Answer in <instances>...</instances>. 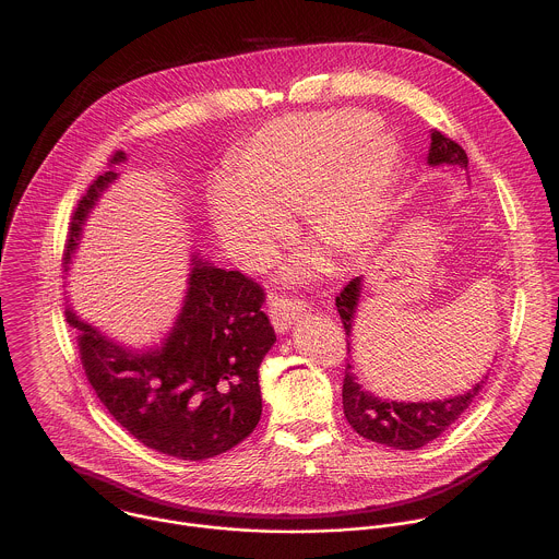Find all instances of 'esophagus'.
Segmentation results:
<instances>
[{
    "label": "esophagus",
    "instance_id": "esophagus-1",
    "mask_svg": "<svg viewBox=\"0 0 559 559\" xmlns=\"http://www.w3.org/2000/svg\"><path fill=\"white\" fill-rule=\"evenodd\" d=\"M306 301L301 299H290L284 295H273L271 297V322L275 331L284 333L295 320L299 319L306 312Z\"/></svg>",
    "mask_w": 559,
    "mask_h": 559
}]
</instances>
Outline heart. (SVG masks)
<instances>
[{
    "instance_id": "b5f03b06",
    "label": "heart",
    "mask_w": 559,
    "mask_h": 559,
    "mask_svg": "<svg viewBox=\"0 0 559 559\" xmlns=\"http://www.w3.org/2000/svg\"><path fill=\"white\" fill-rule=\"evenodd\" d=\"M372 111L348 107L288 116L264 127L239 153L233 182L211 189L209 213L226 251L262 266L288 235L284 211L306 233L350 255L374 239L399 171L396 140Z\"/></svg>"
}]
</instances>
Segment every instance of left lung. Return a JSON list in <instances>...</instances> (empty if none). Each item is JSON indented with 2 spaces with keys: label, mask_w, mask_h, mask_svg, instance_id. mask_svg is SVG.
<instances>
[{
  "label": "left lung",
  "mask_w": 559,
  "mask_h": 559,
  "mask_svg": "<svg viewBox=\"0 0 559 559\" xmlns=\"http://www.w3.org/2000/svg\"><path fill=\"white\" fill-rule=\"evenodd\" d=\"M428 163L430 165L448 163V165H459L467 169L469 159H467V153L456 142L445 138L441 131H432ZM359 297H361V277L350 280L344 286V290L335 297V308L346 331L348 353L353 348L350 335H353ZM486 379L488 377H484L472 390L454 399L396 402V400L379 399L366 392L357 383V377L353 374V364H346L344 385H342L344 415L353 426V430L364 439H370L374 443H381L394 450H417L435 441L437 437H441L476 402Z\"/></svg>",
  "instance_id": "1"
}]
</instances>
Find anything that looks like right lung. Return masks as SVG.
<instances>
[{
	"label": "right lung",
	"mask_w": 559,
	"mask_h": 559,
	"mask_svg": "<svg viewBox=\"0 0 559 559\" xmlns=\"http://www.w3.org/2000/svg\"><path fill=\"white\" fill-rule=\"evenodd\" d=\"M124 159L118 151L109 165ZM116 178L105 171L83 193L69 228L67 266L90 211ZM262 304L264 290L251 277L193 255L182 310L157 348H124L73 310L67 322L80 331L81 366L109 415L151 450L204 461L239 445L260 421L258 370L275 342Z\"/></svg>",
	"instance_id": "add662e5"
}]
</instances>
